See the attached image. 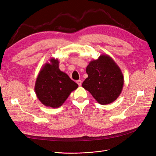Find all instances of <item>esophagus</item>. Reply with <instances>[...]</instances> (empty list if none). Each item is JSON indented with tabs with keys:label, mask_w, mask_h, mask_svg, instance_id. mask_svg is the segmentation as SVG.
<instances>
[{
	"label": "esophagus",
	"mask_w": 156,
	"mask_h": 156,
	"mask_svg": "<svg viewBox=\"0 0 156 156\" xmlns=\"http://www.w3.org/2000/svg\"><path fill=\"white\" fill-rule=\"evenodd\" d=\"M77 83L78 84L79 86H81V84H82V81H81V80H78V81H77Z\"/></svg>",
	"instance_id": "34e87169"
}]
</instances>
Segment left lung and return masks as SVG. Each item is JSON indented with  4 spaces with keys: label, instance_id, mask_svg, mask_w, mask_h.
Instances as JSON below:
<instances>
[{
    "label": "left lung",
    "instance_id": "obj_1",
    "mask_svg": "<svg viewBox=\"0 0 156 156\" xmlns=\"http://www.w3.org/2000/svg\"><path fill=\"white\" fill-rule=\"evenodd\" d=\"M88 77L82 87L101 105H107L119 98L124 79L120 68L109 55H101L91 60L86 68Z\"/></svg>",
    "mask_w": 156,
    "mask_h": 156
}]
</instances>
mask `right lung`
<instances>
[{
  "mask_svg": "<svg viewBox=\"0 0 156 156\" xmlns=\"http://www.w3.org/2000/svg\"><path fill=\"white\" fill-rule=\"evenodd\" d=\"M45 63L37 75L34 90L37 98L46 107L58 108L65 101L78 84L59 69L58 58H51Z\"/></svg>",
  "mask_w": 156,
  "mask_h": 156,
  "instance_id": "obj_1",
  "label": "right lung"
}]
</instances>
